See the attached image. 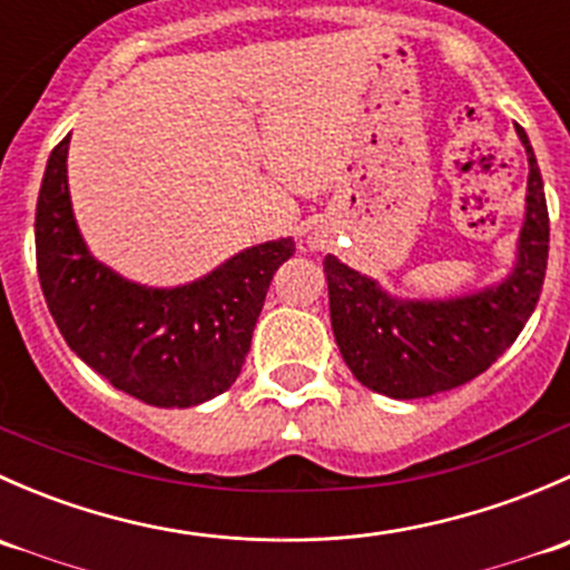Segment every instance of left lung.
<instances>
[{
    "label": "left lung",
    "instance_id": "obj_1",
    "mask_svg": "<svg viewBox=\"0 0 570 570\" xmlns=\"http://www.w3.org/2000/svg\"><path fill=\"white\" fill-rule=\"evenodd\" d=\"M530 159L527 215L515 267L499 286L452 301H400L381 284L325 256L331 325L338 353L366 389L419 400L474 381L524 331L549 258V209L530 137L515 126Z\"/></svg>",
    "mask_w": 570,
    "mask_h": 570
}]
</instances>
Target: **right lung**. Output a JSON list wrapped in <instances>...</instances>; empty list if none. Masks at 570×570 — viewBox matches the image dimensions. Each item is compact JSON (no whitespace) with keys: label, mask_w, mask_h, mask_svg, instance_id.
Masks as SVG:
<instances>
[{"label":"right lung","mask_w":570,"mask_h":570,"mask_svg":"<svg viewBox=\"0 0 570 570\" xmlns=\"http://www.w3.org/2000/svg\"><path fill=\"white\" fill-rule=\"evenodd\" d=\"M68 142L46 163L36 258L46 306L68 347L115 389L146 405L189 407L223 394L245 364L253 327L292 239L256 245L193 284H131L85 248L68 195Z\"/></svg>","instance_id":"obj_1"}]
</instances>
